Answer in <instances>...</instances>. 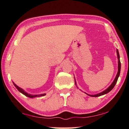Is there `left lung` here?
<instances>
[{
    "label": "left lung",
    "mask_w": 129,
    "mask_h": 129,
    "mask_svg": "<svg viewBox=\"0 0 129 129\" xmlns=\"http://www.w3.org/2000/svg\"><path fill=\"white\" fill-rule=\"evenodd\" d=\"M117 57H118V72L117 74L116 75V77H115L114 80L113 81V82H112V84L110 85V86L109 87V88H107L106 90H105L104 91H102L101 93H98V94H96L94 95H90V94H88L86 93V94H88V95L90 96V97H99V96H101L102 95L104 94H105L109 93V91H110L111 90H112L114 88L115 85L116 84V83L117 82V80H118V78L119 76V74H120V71H121V62H120V60H119V52H118V50L117 49ZM75 84L76 85V81H75Z\"/></svg>",
    "instance_id": "1"
}]
</instances>
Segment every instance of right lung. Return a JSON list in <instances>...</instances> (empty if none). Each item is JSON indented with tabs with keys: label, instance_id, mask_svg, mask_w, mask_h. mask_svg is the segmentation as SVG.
Listing matches in <instances>:
<instances>
[{
	"label": "right lung",
	"instance_id": "add662e5",
	"mask_svg": "<svg viewBox=\"0 0 129 129\" xmlns=\"http://www.w3.org/2000/svg\"><path fill=\"white\" fill-rule=\"evenodd\" d=\"M13 84H14V86L16 87V89L18 90L19 91H20V93H21L22 94H23L24 95H25V96H27L28 97H29V98H34V97H41V96H43V95H45L46 94H38V95H32V94H28L27 92H25V91L22 89L21 88H20V87H19L18 86H17L16 84H15V83L13 82Z\"/></svg>",
	"mask_w": 129,
	"mask_h": 129
}]
</instances>
